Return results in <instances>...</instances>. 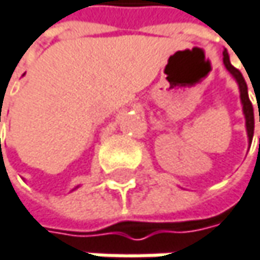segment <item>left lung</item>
Instances as JSON below:
<instances>
[{"instance_id": "1", "label": "left lung", "mask_w": 260, "mask_h": 260, "mask_svg": "<svg viewBox=\"0 0 260 260\" xmlns=\"http://www.w3.org/2000/svg\"><path fill=\"white\" fill-rule=\"evenodd\" d=\"M223 63L226 67V70L234 76V79L238 83V87H240V98H241V104H243V113H244V117H246V128H247V135H248V143L251 144V140H253V132H254V114H253V106H251V101L248 98V90H247V83L244 80L243 74L231 63L229 60V55L228 52H223ZM260 122V117H259Z\"/></svg>"}]
</instances>
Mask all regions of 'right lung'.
Segmentation results:
<instances>
[{"label":"right lung","mask_w":260,"mask_h":260,"mask_svg":"<svg viewBox=\"0 0 260 260\" xmlns=\"http://www.w3.org/2000/svg\"><path fill=\"white\" fill-rule=\"evenodd\" d=\"M0 120H1V119H0Z\"/></svg>","instance_id":"1"}]
</instances>
